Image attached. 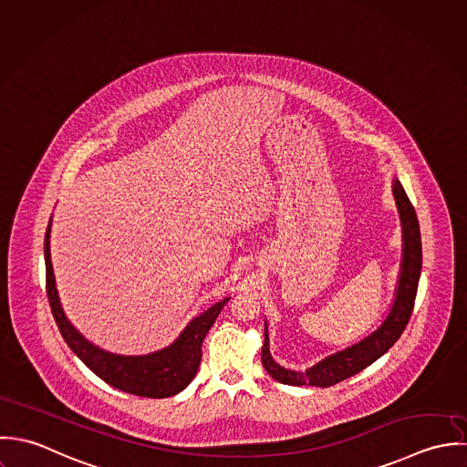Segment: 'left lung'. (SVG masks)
I'll return each instance as SVG.
<instances>
[{
	"mask_svg": "<svg viewBox=\"0 0 467 467\" xmlns=\"http://www.w3.org/2000/svg\"><path fill=\"white\" fill-rule=\"evenodd\" d=\"M395 205L400 218V229H402V256H400V271L399 280L395 286L393 301L389 305V310L382 323L365 336L361 341L337 350L316 365L305 368V370H290L278 365L273 359L271 348H269V330L265 321V332H264V347H262V363L267 373L276 379L281 384L288 386H319L327 388L332 386L343 379H348L356 373L365 370L375 363L380 356H384L393 343L400 337L404 332L408 319L413 310L415 294L420 278L422 269V244H420V229L417 213L404 191L399 179H393L391 184Z\"/></svg>",
	"mask_w": 467,
	"mask_h": 467,
	"instance_id": "obj_1",
	"label": "left lung"
}]
</instances>
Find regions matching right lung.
Here are the masks:
<instances>
[{
  "mask_svg": "<svg viewBox=\"0 0 467 467\" xmlns=\"http://www.w3.org/2000/svg\"><path fill=\"white\" fill-rule=\"evenodd\" d=\"M50 233L52 218L45 234V267H47V296L59 327V332L70 350L109 386L150 399H166L186 389L194 379L202 359V343L223 305L231 297L216 301L213 306L194 316L181 332V336L170 345L157 352L144 356H120L88 341L67 317L59 292L56 286V276L50 260Z\"/></svg>",
  "mask_w": 467,
  "mask_h": 467,
  "instance_id": "1",
  "label": "right lung"
}]
</instances>
